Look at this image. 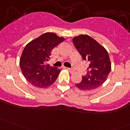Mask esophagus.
Masks as SVG:
<instances>
[{
	"instance_id": "esophagus-1",
	"label": "esophagus",
	"mask_w": 130,
	"mask_h": 130,
	"mask_svg": "<svg viewBox=\"0 0 130 130\" xmlns=\"http://www.w3.org/2000/svg\"><path fill=\"white\" fill-rule=\"evenodd\" d=\"M65 69H66L67 70H69V72H72L73 71V69H70V68L65 67Z\"/></svg>"
}]
</instances>
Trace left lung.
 Segmentation results:
<instances>
[{"label":"left lung","instance_id":"obj_1","mask_svg":"<svg viewBox=\"0 0 130 130\" xmlns=\"http://www.w3.org/2000/svg\"><path fill=\"white\" fill-rule=\"evenodd\" d=\"M73 43L83 60L89 63L86 75L75 84L77 88L83 90L95 89L107 79L111 70L108 53L104 47L89 35H81L73 38Z\"/></svg>","mask_w":130,"mask_h":130}]
</instances>
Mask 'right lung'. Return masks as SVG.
<instances>
[{
	"instance_id": "right-lung-1",
	"label": "right lung",
	"mask_w": 130,
	"mask_h": 130,
	"mask_svg": "<svg viewBox=\"0 0 130 130\" xmlns=\"http://www.w3.org/2000/svg\"><path fill=\"white\" fill-rule=\"evenodd\" d=\"M65 39L54 32H46L27 43L21 56L22 73L33 86L46 88L52 86L61 70L47 64L52 51Z\"/></svg>"
}]
</instances>
